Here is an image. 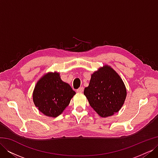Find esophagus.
<instances>
[{
	"label": "esophagus",
	"mask_w": 158,
	"mask_h": 158,
	"mask_svg": "<svg viewBox=\"0 0 158 158\" xmlns=\"http://www.w3.org/2000/svg\"><path fill=\"white\" fill-rule=\"evenodd\" d=\"M83 90H84L83 87H80L78 89H77V90H76V92L78 93H82L83 92Z\"/></svg>",
	"instance_id": "obj_1"
}]
</instances>
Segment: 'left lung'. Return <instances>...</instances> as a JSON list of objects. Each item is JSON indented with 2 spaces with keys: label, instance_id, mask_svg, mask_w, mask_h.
I'll list each match as a JSON object with an SVG mask.
<instances>
[{
  "label": "left lung",
  "instance_id": "obj_1",
  "mask_svg": "<svg viewBox=\"0 0 158 158\" xmlns=\"http://www.w3.org/2000/svg\"><path fill=\"white\" fill-rule=\"evenodd\" d=\"M127 94L121 76L107 64L92 74L88 86L84 91L90 106L103 118L112 116L121 109Z\"/></svg>",
  "mask_w": 158,
  "mask_h": 158
}]
</instances>
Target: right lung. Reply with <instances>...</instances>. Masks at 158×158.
Wrapping results in <instances>:
<instances>
[{"label":"right lung","instance_id":"right-lung-1","mask_svg":"<svg viewBox=\"0 0 158 158\" xmlns=\"http://www.w3.org/2000/svg\"><path fill=\"white\" fill-rule=\"evenodd\" d=\"M75 94L70 85L61 80L60 73L49 72L37 82L33 102L45 116L56 117L64 111Z\"/></svg>","mask_w":158,"mask_h":158}]
</instances>
